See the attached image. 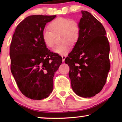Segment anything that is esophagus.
Masks as SVG:
<instances>
[{"mask_svg": "<svg viewBox=\"0 0 122 122\" xmlns=\"http://www.w3.org/2000/svg\"><path fill=\"white\" fill-rule=\"evenodd\" d=\"M66 56H65V55H62V61H65V60L66 59Z\"/></svg>", "mask_w": 122, "mask_h": 122, "instance_id": "esophagus-1", "label": "esophagus"}]
</instances>
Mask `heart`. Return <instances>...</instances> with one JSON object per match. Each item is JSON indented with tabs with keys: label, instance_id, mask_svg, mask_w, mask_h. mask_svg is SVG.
<instances>
[{
	"label": "heart",
	"instance_id": "1",
	"mask_svg": "<svg viewBox=\"0 0 122 122\" xmlns=\"http://www.w3.org/2000/svg\"><path fill=\"white\" fill-rule=\"evenodd\" d=\"M51 30H45L42 33V40L48 48H53L55 45L56 36L61 35L60 40L62 42L53 49L55 53L65 55L71 49V45L77 42L80 36V27L77 22L68 18L58 17L53 20L48 25Z\"/></svg>",
	"mask_w": 122,
	"mask_h": 122
}]
</instances>
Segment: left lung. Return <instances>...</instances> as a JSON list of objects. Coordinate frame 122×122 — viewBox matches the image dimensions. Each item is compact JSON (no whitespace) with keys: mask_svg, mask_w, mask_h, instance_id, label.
Segmentation results:
<instances>
[{"mask_svg":"<svg viewBox=\"0 0 122 122\" xmlns=\"http://www.w3.org/2000/svg\"><path fill=\"white\" fill-rule=\"evenodd\" d=\"M80 36L68 57L71 88L76 94L92 97L106 83L110 68L109 45L102 24L87 11H81Z\"/></svg>","mask_w":122,"mask_h":122,"instance_id":"obj_1","label":"left lung"}]
</instances>
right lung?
I'll list each match as a JSON object with an SVG mask.
<instances>
[{
	"instance_id": "obj_1",
	"label": "right lung",
	"mask_w": 122,
	"mask_h": 122,
	"mask_svg": "<svg viewBox=\"0 0 122 122\" xmlns=\"http://www.w3.org/2000/svg\"><path fill=\"white\" fill-rule=\"evenodd\" d=\"M56 15H33L15 29L10 46L11 71L21 93L32 100L48 97L53 89L54 73L62 57L51 52L42 40L46 24Z\"/></svg>"
}]
</instances>
